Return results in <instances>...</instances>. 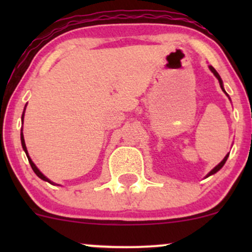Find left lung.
<instances>
[{
    "mask_svg": "<svg viewBox=\"0 0 252 252\" xmlns=\"http://www.w3.org/2000/svg\"><path fill=\"white\" fill-rule=\"evenodd\" d=\"M209 67H210V70H211V72H212V73H213V74H215V76H216V78H217V79H218V80H219V84H220V88H221V90H222V91H224V92H225V94H226V91H225V90H224V86H222V80H221V78H220V76H219V74H218V72H217V71L215 70V68H213V67H212V66H209ZM226 96L228 97V94H226ZM227 158H228V154H227L226 156H225V158H222V161H221V162H220V163H219V164H217V166L215 167V168H213L212 170H211V172L209 173V174H207V175H206V178H207V176H210V175H213V174H216V173H217V172H218V170H220V168H221V167H222V166H224V164H225V162H226Z\"/></svg>",
    "mask_w": 252,
    "mask_h": 252,
    "instance_id": "left-lung-1",
    "label": "left lung"
}]
</instances>
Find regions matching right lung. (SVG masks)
I'll return each instance as SVG.
<instances>
[{
    "label": "right lung",
    "instance_id": "add662e5",
    "mask_svg": "<svg viewBox=\"0 0 252 252\" xmlns=\"http://www.w3.org/2000/svg\"><path fill=\"white\" fill-rule=\"evenodd\" d=\"M25 109H26V106H25ZM24 116H25V111H24V114H22V122H24ZM21 144H22V148H24V150H25V153H26V155H27V158H28V161H30V164H31V167H32V169L34 170V173H35V174L39 176L40 179H41V180H43V181H47V182H50V184H53V182H52L50 179L48 178H46L45 175L42 174L41 172H40L39 169H37V167L35 166V164H34V162L33 161H32V158H30V155H28V152H27V148H26V143H25V138H24V134H22V130H21Z\"/></svg>",
    "mask_w": 252,
    "mask_h": 252
}]
</instances>
